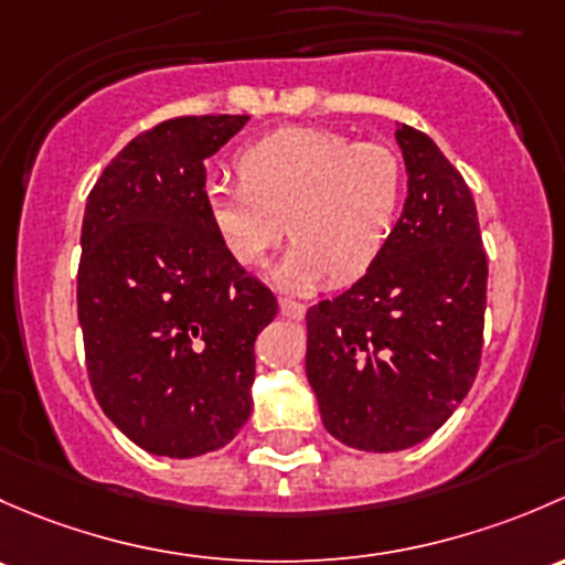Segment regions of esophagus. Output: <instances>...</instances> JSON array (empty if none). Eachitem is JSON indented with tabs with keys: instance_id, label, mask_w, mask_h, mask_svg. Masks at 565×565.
I'll list each match as a JSON object with an SVG mask.
<instances>
[{
	"instance_id": "obj_1",
	"label": "esophagus",
	"mask_w": 565,
	"mask_h": 565,
	"mask_svg": "<svg viewBox=\"0 0 565 565\" xmlns=\"http://www.w3.org/2000/svg\"><path fill=\"white\" fill-rule=\"evenodd\" d=\"M280 312L285 318H290V321H301L307 312V307L301 305V301H290V299H280Z\"/></svg>"
}]
</instances>
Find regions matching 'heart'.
<instances>
[{"instance_id": "heart-1", "label": "heart", "mask_w": 565, "mask_h": 565, "mask_svg": "<svg viewBox=\"0 0 565 565\" xmlns=\"http://www.w3.org/2000/svg\"><path fill=\"white\" fill-rule=\"evenodd\" d=\"M239 184L212 182L203 212L223 253L244 269L266 264L282 242L294 247L277 269L285 288H310L331 275L353 282L388 247L405 195L394 149L321 127H285L236 157Z\"/></svg>"}]
</instances>
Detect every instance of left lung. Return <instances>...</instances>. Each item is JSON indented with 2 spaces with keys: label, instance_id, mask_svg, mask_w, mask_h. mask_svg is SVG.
<instances>
[{
  "label": "left lung",
  "instance_id": "left-lung-1",
  "mask_svg": "<svg viewBox=\"0 0 565 565\" xmlns=\"http://www.w3.org/2000/svg\"><path fill=\"white\" fill-rule=\"evenodd\" d=\"M408 198L375 266L307 310V381L323 427L362 451H403L473 386L487 253L468 184L429 136L399 125Z\"/></svg>",
  "mask_w": 565,
  "mask_h": 565
}]
</instances>
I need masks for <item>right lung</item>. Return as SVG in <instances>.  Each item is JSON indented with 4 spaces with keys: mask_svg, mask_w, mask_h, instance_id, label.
I'll list each match as a JSON object with an SVG mask.
<instances>
[{
    "mask_svg": "<svg viewBox=\"0 0 565 565\" xmlns=\"http://www.w3.org/2000/svg\"><path fill=\"white\" fill-rule=\"evenodd\" d=\"M249 116H179L132 138L86 198L78 323L100 408L149 455L223 449L253 411L277 299L223 253L203 162Z\"/></svg>",
    "mask_w": 565,
    "mask_h": 565,
    "instance_id": "1",
    "label": "right lung"
}]
</instances>
